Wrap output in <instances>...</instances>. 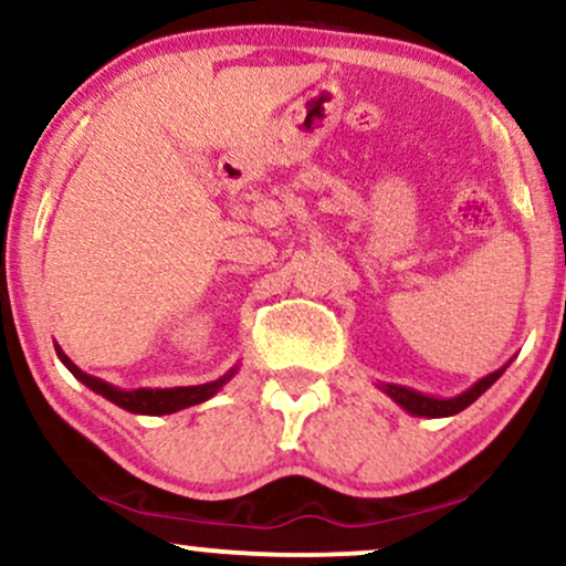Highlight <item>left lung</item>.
<instances>
[{
	"mask_svg": "<svg viewBox=\"0 0 566 566\" xmlns=\"http://www.w3.org/2000/svg\"><path fill=\"white\" fill-rule=\"evenodd\" d=\"M509 364H512V360H509ZM509 364H503L501 369L490 371L488 377L478 379V382L469 387V390H464L461 395H453V398H434V395H424V392L411 390V387H403V385H379V390H382L385 395H390L395 403L403 408V411L411 413V417H427V419L453 417V413L464 411L467 406H472L474 400H478L480 395L485 392L503 371H506Z\"/></svg>",
	"mask_w": 566,
	"mask_h": 566,
	"instance_id": "8db88e82",
	"label": "left lung"
}]
</instances>
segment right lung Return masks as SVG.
I'll use <instances>...</instances> for the list:
<instances>
[{
  "label": "right lung",
  "instance_id": "obj_1",
  "mask_svg": "<svg viewBox=\"0 0 566 566\" xmlns=\"http://www.w3.org/2000/svg\"><path fill=\"white\" fill-rule=\"evenodd\" d=\"M54 350H57V358L67 366V371H71L73 377L78 379V382H84L88 390H94L97 395H102V398L111 400V403L120 406L124 411L145 413V417H163V413H176V411H181V408L206 403L208 398H213V395L221 390V387L227 385L229 379L237 374V366H234V369H229L227 374H223V377H218L216 382H206V385L163 387V390H153V387H139V390H120V387L105 382V379L92 377V374L81 371L78 366L65 356L60 345H54Z\"/></svg>",
  "mask_w": 566,
  "mask_h": 566
}]
</instances>
